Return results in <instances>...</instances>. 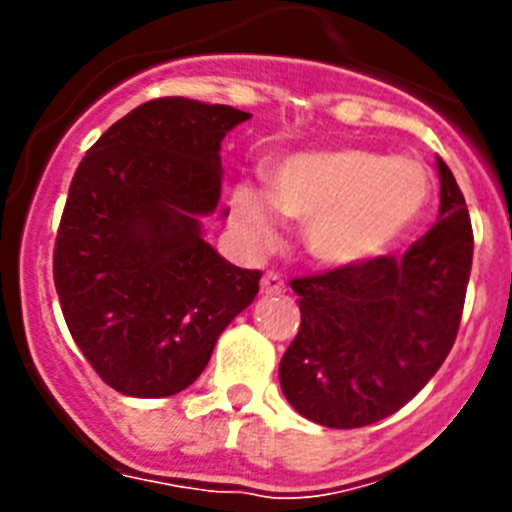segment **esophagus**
I'll return each instance as SVG.
<instances>
[{
	"label": "esophagus",
	"instance_id": "esophagus-1",
	"mask_svg": "<svg viewBox=\"0 0 512 512\" xmlns=\"http://www.w3.org/2000/svg\"><path fill=\"white\" fill-rule=\"evenodd\" d=\"M284 289H287V284H284L277 271H266L264 279H261V295H282Z\"/></svg>",
	"mask_w": 512,
	"mask_h": 512
}]
</instances>
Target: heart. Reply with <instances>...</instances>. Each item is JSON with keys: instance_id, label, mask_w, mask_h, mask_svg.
Returning a JSON list of instances; mask_svg holds the SVG:
<instances>
[{"instance_id": "obj_1", "label": "heart", "mask_w": 512, "mask_h": 512, "mask_svg": "<svg viewBox=\"0 0 512 512\" xmlns=\"http://www.w3.org/2000/svg\"><path fill=\"white\" fill-rule=\"evenodd\" d=\"M233 223L251 248L274 246L277 212L305 225L318 264L354 269L390 253L431 202V176L415 158L366 148H325L284 158L269 194L233 189Z\"/></svg>"}]
</instances>
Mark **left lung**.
<instances>
[{"instance_id": "obj_1", "label": "left lung", "mask_w": 512, "mask_h": 512, "mask_svg": "<svg viewBox=\"0 0 512 512\" xmlns=\"http://www.w3.org/2000/svg\"><path fill=\"white\" fill-rule=\"evenodd\" d=\"M438 220L402 259L292 279L300 330L279 382L289 405L325 428L372 425L408 405L449 356L472 271L474 235L443 158Z\"/></svg>"}]
</instances>
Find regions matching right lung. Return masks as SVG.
<instances>
[{
	"mask_svg": "<svg viewBox=\"0 0 512 512\" xmlns=\"http://www.w3.org/2000/svg\"><path fill=\"white\" fill-rule=\"evenodd\" d=\"M248 117L228 104L151 99L76 169L53 279L76 346L122 395L187 390L259 295L261 271L233 266L202 235L223 187L220 143Z\"/></svg>",
	"mask_w": 512,
	"mask_h": 512,
	"instance_id": "1",
	"label": "right lung"
}]
</instances>
